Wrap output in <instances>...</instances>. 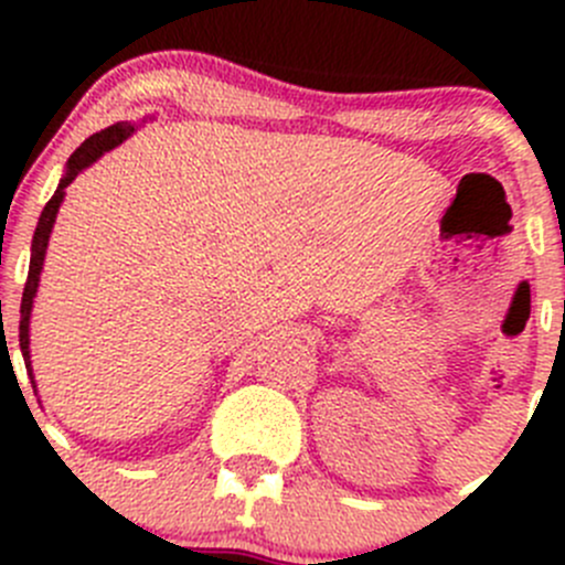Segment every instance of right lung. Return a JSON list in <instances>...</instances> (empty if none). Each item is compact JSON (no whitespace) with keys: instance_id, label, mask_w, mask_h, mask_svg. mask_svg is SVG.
I'll use <instances>...</instances> for the list:
<instances>
[{"instance_id":"1","label":"right lung","mask_w":565,"mask_h":565,"mask_svg":"<svg viewBox=\"0 0 565 565\" xmlns=\"http://www.w3.org/2000/svg\"><path fill=\"white\" fill-rule=\"evenodd\" d=\"M139 125L134 122H117L108 125V128L100 130V134H93L65 163V174L60 177V185H56L54 196L49 199V204L40 213L38 226H35V237H32V256H30V276H26V287H24V298H21V322H19V344H21V355H24V366L26 374L32 380V388H35L38 396V383L35 374H32V355H30V319H32V306H35L38 298V284H40V273H43V259H45V248H49V237L51 230H54L56 213H60L62 202H65V188L76 180L84 169L93 167L98 158H104V152L114 150V147L122 145L125 139L136 134ZM40 402V398H38Z\"/></svg>"}]
</instances>
